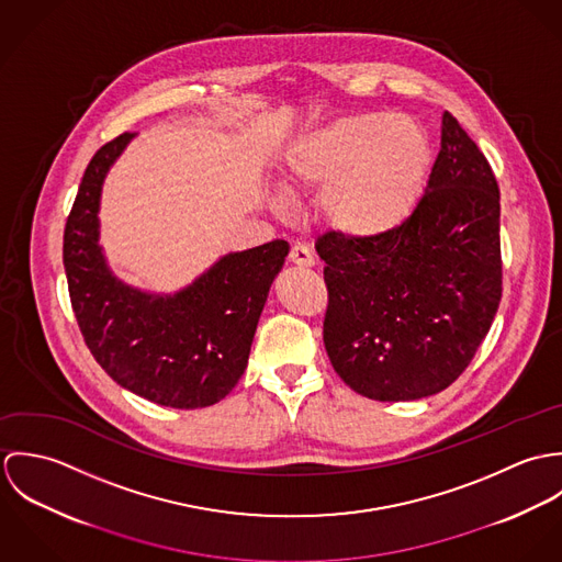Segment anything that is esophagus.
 Masks as SVG:
<instances>
[{
  "mask_svg": "<svg viewBox=\"0 0 562 562\" xmlns=\"http://www.w3.org/2000/svg\"><path fill=\"white\" fill-rule=\"evenodd\" d=\"M290 261L296 263V266H305V268H312L316 263L314 259V252L310 250L307 244L303 241H294L292 248H290Z\"/></svg>",
  "mask_w": 562,
  "mask_h": 562,
  "instance_id": "esophagus-1",
  "label": "esophagus"
}]
</instances>
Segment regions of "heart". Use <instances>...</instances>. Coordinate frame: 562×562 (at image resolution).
I'll list each match as a JSON object with an SVG mask.
<instances>
[{
  "mask_svg": "<svg viewBox=\"0 0 562 562\" xmlns=\"http://www.w3.org/2000/svg\"><path fill=\"white\" fill-rule=\"evenodd\" d=\"M430 168L426 130L406 114L357 112L296 136L283 158L292 196L322 190L328 225L359 240L398 232Z\"/></svg>",
  "mask_w": 562,
  "mask_h": 562,
  "instance_id": "1",
  "label": "heart"
}]
</instances>
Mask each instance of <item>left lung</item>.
Here are the masks:
<instances>
[{"label": "left lung", "instance_id": "obj_1", "mask_svg": "<svg viewBox=\"0 0 562 562\" xmlns=\"http://www.w3.org/2000/svg\"><path fill=\"white\" fill-rule=\"evenodd\" d=\"M328 307L324 346L339 379L381 402L450 387L502 299L499 190L476 143L443 112L424 196L398 232L316 241Z\"/></svg>", "mask_w": 562, "mask_h": 562}]
</instances>
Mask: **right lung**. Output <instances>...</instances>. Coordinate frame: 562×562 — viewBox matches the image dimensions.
Instances as JSON below:
<instances>
[{
  "label": "right lung",
  "instance_id": "obj_1",
  "mask_svg": "<svg viewBox=\"0 0 562 562\" xmlns=\"http://www.w3.org/2000/svg\"><path fill=\"white\" fill-rule=\"evenodd\" d=\"M134 136L127 132L103 145L81 177L63 246L71 305L86 346L121 387L161 406H210L246 370L290 244L227 252L175 294L143 292L116 279L99 244L97 214L103 179Z\"/></svg>",
  "mask_w": 562,
  "mask_h": 562
}]
</instances>
